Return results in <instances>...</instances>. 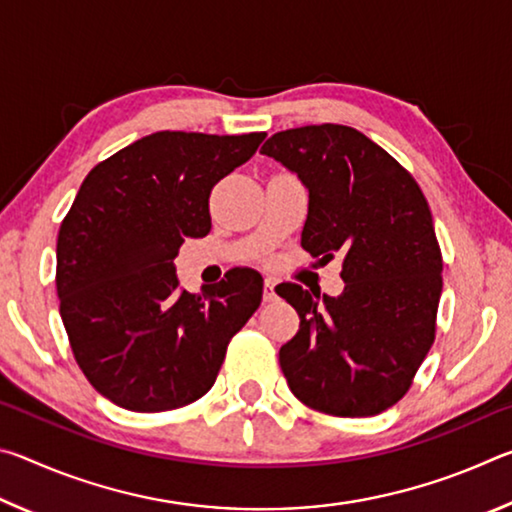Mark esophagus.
I'll use <instances>...</instances> for the list:
<instances>
[{"label":"esophagus","mask_w":512,"mask_h":512,"mask_svg":"<svg viewBox=\"0 0 512 512\" xmlns=\"http://www.w3.org/2000/svg\"><path fill=\"white\" fill-rule=\"evenodd\" d=\"M275 298V277H266L264 280V302H271Z\"/></svg>","instance_id":"34e87169"}]
</instances>
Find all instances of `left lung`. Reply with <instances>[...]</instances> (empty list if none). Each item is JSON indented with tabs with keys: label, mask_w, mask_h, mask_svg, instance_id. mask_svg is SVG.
Instances as JSON below:
<instances>
[{
	"label": "left lung",
	"mask_w": 512,
	"mask_h": 512,
	"mask_svg": "<svg viewBox=\"0 0 512 512\" xmlns=\"http://www.w3.org/2000/svg\"><path fill=\"white\" fill-rule=\"evenodd\" d=\"M262 153L309 189L300 246L341 255L339 298L280 284L300 329L280 348L291 393L309 409L370 418L409 391L436 339L443 255L415 178L357 128L320 124L275 133Z\"/></svg>",
	"instance_id": "left-lung-1"
}]
</instances>
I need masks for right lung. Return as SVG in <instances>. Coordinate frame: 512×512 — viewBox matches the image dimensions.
<instances>
[{
	"label": "right lung",
	"instance_id": "1",
	"mask_svg": "<svg viewBox=\"0 0 512 512\" xmlns=\"http://www.w3.org/2000/svg\"><path fill=\"white\" fill-rule=\"evenodd\" d=\"M266 133L160 131L99 162L60 223L56 291L74 359L121 409L160 413L214 386L232 336L262 302V275L232 268L203 293L173 259L212 228L210 194Z\"/></svg>",
	"mask_w": 512,
	"mask_h": 512
}]
</instances>
